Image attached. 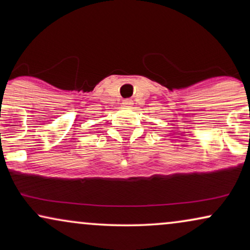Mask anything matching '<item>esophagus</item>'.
<instances>
[{
  "instance_id": "obj_1",
  "label": "esophagus",
  "mask_w": 250,
  "mask_h": 250,
  "mask_svg": "<svg viewBox=\"0 0 250 250\" xmlns=\"http://www.w3.org/2000/svg\"><path fill=\"white\" fill-rule=\"evenodd\" d=\"M123 105H124V107H132L133 101L131 99H126V100H123Z\"/></svg>"
}]
</instances>
